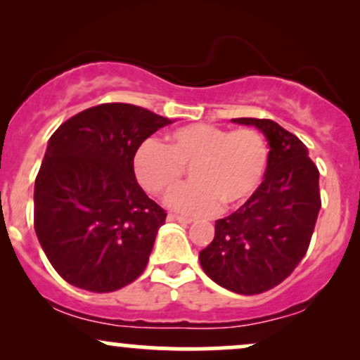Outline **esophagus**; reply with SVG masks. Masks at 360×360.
Returning <instances> with one entry per match:
<instances>
[{
  "mask_svg": "<svg viewBox=\"0 0 360 360\" xmlns=\"http://www.w3.org/2000/svg\"><path fill=\"white\" fill-rule=\"evenodd\" d=\"M167 221H177V223H184V225H189L193 220L191 218H186V217H179V214H167Z\"/></svg>",
  "mask_w": 360,
  "mask_h": 360,
  "instance_id": "obj_1",
  "label": "esophagus"
}]
</instances>
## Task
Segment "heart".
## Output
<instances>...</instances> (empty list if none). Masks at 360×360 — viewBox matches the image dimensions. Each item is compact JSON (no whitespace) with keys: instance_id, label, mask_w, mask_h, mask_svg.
Segmentation results:
<instances>
[{"instance_id":"obj_1","label":"heart","mask_w":360,"mask_h":360,"mask_svg":"<svg viewBox=\"0 0 360 360\" xmlns=\"http://www.w3.org/2000/svg\"><path fill=\"white\" fill-rule=\"evenodd\" d=\"M269 164V147L252 128L225 130L210 123H191L172 130L166 146L155 139L140 143L134 171L152 194H167L189 167L193 184L167 198L169 208L186 214L213 213L245 203L259 189Z\"/></svg>"}]
</instances>
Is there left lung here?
Wrapping results in <instances>:
<instances>
[{"instance_id": "1", "label": "left lung", "mask_w": 360, "mask_h": 360, "mask_svg": "<svg viewBox=\"0 0 360 360\" xmlns=\"http://www.w3.org/2000/svg\"><path fill=\"white\" fill-rule=\"evenodd\" d=\"M232 122L262 131L269 164L257 191L214 223V238L200 252V264L218 286L259 295L283 283L307 254L321 208L320 172L307 146L272 120Z\"/></svg>"}]
</instances>
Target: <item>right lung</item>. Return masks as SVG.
<instances>
[{"label":"right lung","mask_w":360,"mask_h":360,"mask_svg":"<svg viewBox=\"0 0 360 360\" xmlns=\"http://www.w3.org/2000/svg\"><path fill=\"white\" fill-rule=\"evenodd\" d=\"M169 123L140 106L108 103L53 131L35 179L34 225L69 284L110 292L146 269L167 214L139 186L134 155Z\"/></svg>","instance_id":"right-lung-1"}]
</instances>
